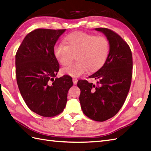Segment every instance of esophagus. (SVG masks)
I'll return each instance as SVG.
<instances>
[{
  "label": "esophagus",
  "mask_w": 151,
  "mask_h": 151,
  "mask_svg": "<svg viewBox=\"0 0 151 151\" xmlns=\"http://www.w3.org/2000/svg\"><path fill=\"white\" fill-rule=\"evenodd\" d=\"M73 83L74 85H76L77 83H78V79L76 78H73Z\"/></svg>",
  "instance_id": "1"
}]
</instances>
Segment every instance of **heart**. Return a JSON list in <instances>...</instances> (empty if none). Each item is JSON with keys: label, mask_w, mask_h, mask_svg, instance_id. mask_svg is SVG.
Segmentation results:
<instances>
[{"label": "heart", "mask_w": 151, "mask_h": 151, "mask_svg": "<svg viewBox=\"0 0 151 151\" xmlns=\"http://www.w3.org/2000/svg\"><path fill=\"white\" fill-rule=\"evenodd\" d=\"M65 41L66 45L59 43L54 46L53 53L63 66L70 63L76 55L77 61L62 69L63 73L70 76H81L88 69L98 70L109 54V42L105 37L76 32L68 35Z\"/></svg>", "instance_id": "1"}]
</instances>
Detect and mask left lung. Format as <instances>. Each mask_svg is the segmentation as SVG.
<instances>
[{
  "label": "left lung",
  "instance_id": "left-lung-1",
  "mask_svg": "<svg viewBox=\"0 0 151 151\" xmlns=\"http://www.w3.org/2000/svg\"><path fill=\"white\" fill-rule=\"evenodd\" d=\"M109 41L108 58L101 68L90 76L97 84L79 80V101L83 112L97 122H104L114 116L125 103L132 79V55L129 46L111 29L99 28Z\"/></svg>",
  "mask_w": 151,
  "mask_h": 151
}]
</instances>
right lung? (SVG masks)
Masks as SVG:
<instances>
[{
  "instance_id": "1",
  "label": "right lung",
  "mask_w": 151,
  "mask_h": 151,
  "mask_svg": "<svg viewBox=\"0 0 151 151\" xmlns=\"http://www.w3.org/2000/svg\"><path fill=\"white\" fill-rule=\"evenodd\" d=\"M65 29H36L23 40L15 55L17 83L28 108L44 117L61 113L66 106L70 76L56 78L59 65L53 48Z\"/></svg>"
}]
</instances>
